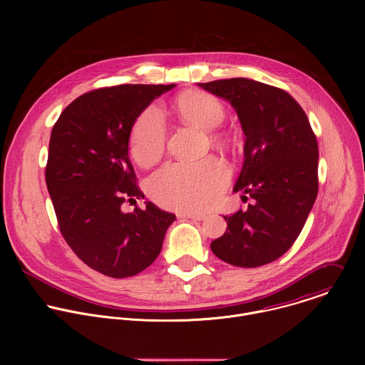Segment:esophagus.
I'll return each instance as SVG.
<instances>
[{
	"label": "esophagus",
	"mask_w": 365,
	"mask_h": 365,
	"mask_svg": "<svg viewBox=\"0 0 365 365\" xmlns=\"http://www.w3.org/2000/svg\"><path fill=\"white\" fill-rule=\"evenodd\" d=\"M180 217L182 218H189V220H196V221H203L206 218V215L200 214V212H182Z\"/></svg>",
	"instance_id": "1"
}]
</instances>
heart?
Returning <instances> with one entry per match:
<instances>
[{"instance_id":"obj_1","label":"heart","mask_w":365,"mask_h":365,"mask_svg":"<svg viewBox=\"0 0 365 365\" xmlns=\"http://www.w3.org/2000/svg\"><path fill=\"white\" fill-rule=\"evenodd\" d=\"M180 120L205 131L214 130L225 118L224 106L215 96L189 91L173 103ZM214 140L222 134L212 133ZM166 147V128L158 108H145L135 120L130 135V154L141 166L158 162ZM228 182V169L217 158L195 163H169L155 172L148 182L151 196L159 203L183 211H200L212 205Z\"/></svg>"}]
</instances>
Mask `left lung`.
Returning a JSON list of instances; mask_svg holds the SVG:
<instances>
[{
	"instance_id": "8db88e82",
	"label": "left lung",
	"mask_w": 365,
	"mask_h": 365,
	"mask_svg": "<svg viewBox=\"0 0 365 365\" xmlns=\"http://www.w3.org/2000/svg\"><path fill=\"white\" fill-rule=\"evenodd\" d=\"M228 101L245 135L244 163L234 192L254 200L224 217L227 231L212 252L237 267L282 257L299 237L318 196L317 137L299 103L283 89L247 78L199 83Z\"/></svg>"
}]
</instances>
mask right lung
<instances>
[{
    "label": "right lung",
    "instance_id": "add662e5",
    "mask_svg": "<svg viewBox=\"0 0 365 365\" xmlns=\"http://www.w3.org/2000/svg\"><path fill=\"white\" fill-rule=\"evenodd\" d=\"M176 85H118L81 95L51 130L46 185L68 245L91 269L123 279L147 269L176 220L144 197L128 158L137 117Z\"/></svg>",
    "mask_w": 365,
    "mask_h": 365
}]
</instances>
